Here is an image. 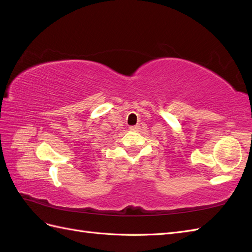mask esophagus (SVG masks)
Wrapping results in <instances>:
<instances>
[{
    "label": "esophagus",
    "mask_w": 252,
    "mask_h": 252,
    "mask_svg": "<svg viewBox=\"0 0 252 252\" xmlns=\"http://www.w3.org/2000/svg\"><path fill=\"white\" fill-rule=\"evenodd\" d=\"M129 128H130V130H139V129H140V126H138V125H133V126H130Z\"/></svg>",
    "instance_id": "obj_1"
}]
</instances>
